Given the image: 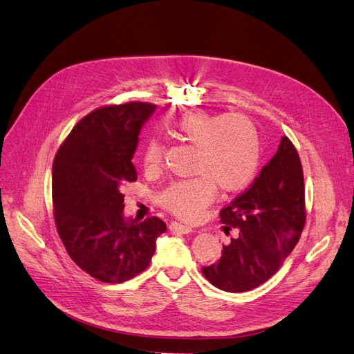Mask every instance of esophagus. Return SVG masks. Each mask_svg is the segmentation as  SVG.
<instances>
[{
  "mask_svg": "<svg viewBox=\"0 0 354 354\" xmlns=\"http://www.w3.org/2000/svg\"><path fill=\"white\" fill-rule=\"evenodd\" d=\"M169 230L172 231V232H179V234H189L192 231L189 226L182 225L179 222H172V223H170L169 225Z\"/></svg>",
  "mask_w": 354,
  "mask_h": 354,
  "instance_id": "obj_1",
  "label": "esophagus"
}]
</instances>
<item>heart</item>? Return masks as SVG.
<instances>
[{
  "instance_id": "heart-1",
  "label": "heart",
  "mask_w": 354,
  "mask_h": 354,
  "mask_svg": "<svg viewBox=\"0 0 354 354\" xmlns=\"http://www.w3.org/2000/svg\"><path fill=\"white\" fill-rule=\"evenodd\" d=\"M172 132L197 151L191 172L198 176L175 182L158 196L160 206L178 218H200L214 198V187L223 192H236L254 178L261 154L260 135L247 116L192 110L174 122ZM162 158L160 142L148 141L142 153L147 172H158Z\"/></svg>"
}]
</instances>
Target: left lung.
Listing matches in <instances>:
<instances>
[{
    "mask_svg": "<svg viewBox=\"0 0 354 354\" xmlns=\"http://www.w3.org/2000/svg\"><path fill=\"white\" fill-rule=\"evenodd\" d=\"M221 221L234 236L221 259L201 269L206 279L219 290L244 292L275 275L306 223L303 167L287 136L252 187L221 210Z\"/></svg>",
    "mask_w": 354,
    "mask_h": 354,
    "instance_id": "obj_1",
    "label": "left lung"
}]
</instances>
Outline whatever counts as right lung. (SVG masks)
<instances>
[{
	"label": "right lung",
	"mask_w": 354,
	"mask_h": 354,
	"mask_svg": "<svg viewBox=\"0 0 354 354\" xmlns=\"http://www.w3.org/2000/svg\"><path fill=\"white\" fill-rule=\"evenodd\" d=\"M156 106L132 101L91 111L76 123L53 163L54 221L75 263L93 278L120 283L150 265L166 223L123 216L122 188L136 180L138 135Z\"/></svg>",
	"instance_id": "1"
}]
</instances>
